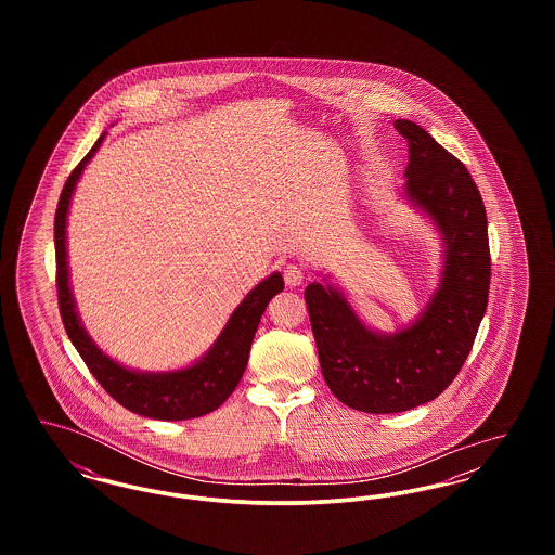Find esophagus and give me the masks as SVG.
Instances as JSON below:
<instances>
[{"instance_id":"obj_1","label":"esophagus","mask_w":555,"mask_h":555,"mask_svg":"<svg viewBox=\"0 0 555 555\" xmlns=\"http://www.w3.org/2000/svg\"><path fill=\"white\" fill-rule=\"evenodd\" d=\"M285 283H287V287H299L301 283H304V270H301V266L297 264H287L285 266Z\"/></svg>"}]
</instances>
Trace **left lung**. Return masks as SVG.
<instances>
[{"instance_id":"left-lung-1","label":"left lung","mask_w":555,"mask_h":555,"mask_svg":"<svg viewBox=\"0 0 555 555\" xmlns=\"http://www.w3.org/2000/svg\"><path fill=\"white\" fill-rule=\"evenodd\" d=\"M393 127L410 141L401 195L441 238L437 287L391 333L370 326L328 274L304 293L328 389L369 414L405 412L448 389L473 349L491 281L487 214L470 172L416 122Z\"/></svg>"}]
</instances>
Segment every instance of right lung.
Here are the masks:
<instances>
[{"label": "right lung", "instance_id": "right-lung-1", "mask_svg": "<svg viewBox=\"0 0 555 555\" xmlns=\"http://www.w3.org/2000/svg\"><path fill=\"white\" fill-rule=\"evenodd\" d=\"M107 132L95 141L89 154L80 159L79 166L70 172L66 185L60 193L53 241H55V264H57V299L64 328L77 347L87 369L98 378V383L114 397L122 408L139 416L154 421H191L199 418L220 408L247 369L249 349L256 337L260 318L264 314L268 301L281 293L285 283L281 272H272L249 291L233 314L227 320L224 328L210 345V349L186 364L175 370H139L120 364L87 333L77 299L70 285V266H68V211L75 195L77 183L82 177L85 166L98 154Z\"/></svg>", "mask_w": 555, "mask_h": 555}]
</instances>
